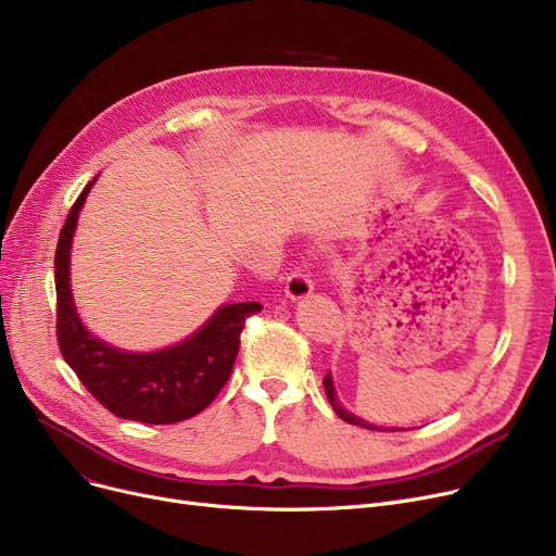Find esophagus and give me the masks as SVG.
Returning a JSON list of instances; mask_svg holds the SVG:
<instances>
[{"label":"esophagus","instance_id":"esophagus-1","mask_svg":"<svg viewBox=\"0 0 556 556\" xmlns=\"http://www.w3.org/2000/svg\"><path fill=\"white\" fill-rule=\"evenodd\" d=\"M313 293V279L304 268H295L286 279V295L290 300H304Z\"/></svg>","mask_w":556,"mask_h":556}]
</instances>
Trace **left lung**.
<instances>
[{
	"label": "left lung",
	"instance_id": "left-lung-1",
	"mask_svg": "<svg viewBox=\"0 0 556 556\" xmlns=\"http://www.w3.org/2000/svg\"><path fill=\"white\" fill-rule=\"evenodd\" d=\"M325 392H327V396H329V403H331V407L336 410V415L342 419V421H346V424H354V426H361V428H369V430H381V428H376V426H371V424H367V421H363V419H358L356 415H352V413H346L344 407L340 405V401H338V394H336V388H333V378H331V374H327L325 376Z\"/></svg>",
	"mask_w": 556,
	"mask_h": 556
}]
</instances>
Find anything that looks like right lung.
<instances>
[{"mask_svg":"<svg viewBox=\"0 0 556 556\" xmlns=\"http://www.w3.org/2000/svg\"><path fill=\"white\" fill-rule=\"evenodd\" d=\"M97 178L83 189L55 248V331L65 363L103 407L141 424H178L207 407L227 383L241 346L245 319L258 302L223 304L187 340L160 352H124L85 329L70 286V252L78 214Z\"/></svg>","mask_w":556,"mask_h":556,"instance_id":"right-lung-1","label":"right lung"}]
</instances>
